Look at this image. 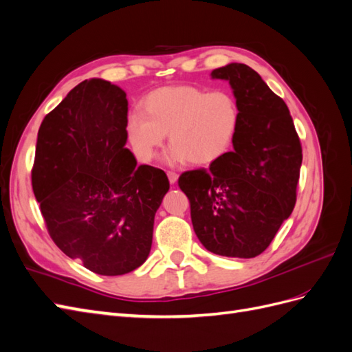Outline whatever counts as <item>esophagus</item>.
Listing matches in <instances>:
<instances>
[{
    "instance_id": "esophagus-1",
    "label": "esophagus",
    "mask_w": 352,
    "mask_h": 352,
    "mask_svg": "<svg viewBox=\"0 0 352 352\" xmlns=\"http://www.w3.org/2000/svg\"><path fill=\"white\" fill-rule=\"evenodd\" d=\"M167 177H168V182L170 184H176L177 182V173H175V172H167Z\"/></svg>"
}]
</instances>
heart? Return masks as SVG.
<instances>
[{"instance_id":"obj_1","label":"heart","mask_w":352,"mask_h":352,"mask_svg":"<svg viewBox=\"0 0 352 352\" xmlns=\"http://www.w3.org/2000/svg\"><path fill=\"white\" fill-rule=\"evenodd\" d=\"M241 109L228 91L197 87H166L145 98V113L133 110L127 117V138L141 160H151L170 136L173 145L167 163L210 164L225 155L235 141Z\"/></svg>"}]
</instances>
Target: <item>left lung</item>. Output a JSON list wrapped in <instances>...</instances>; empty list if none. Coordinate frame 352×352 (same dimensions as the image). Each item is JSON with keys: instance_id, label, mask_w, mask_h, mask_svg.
I'll list each match as a JSON object with an SVG mask.
<instances>
[{"instance_id": "1", "label": "left lung", "mask_w": 352, "mask_h": 352, "mask_svg": "<svg viewBox=\"0 0 352 352\" xmlns=\"http://www.w3.org/2000/svg\"><path fill=\"white\" fill-rule=\"evenodd\" d=\"M211 76L229 80L239 104L233 151L210 170L182 173L177 184L201 243L223 257L252 258L269 247L295 207L301 142L287 105L257 72L230 63Z\"/></svg>"}]
</instances>
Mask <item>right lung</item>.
Segmentation results:
<instances>
[{
  "label": "right lung",
  "mask_w": 352,
  "mask_h": 352,
  "mask_svg": "<svg viewBox=\"0 0 352 352\" xmlns=\"http://www.w3.org/2000/svg\"><path fill=\"white\" fill-rule=\"evenodd\" d=\"M126 123L124 91L102 79L83 80L42 120L32 167L51 239L102 276L144 264L155 211L170 188L162 168L136 166Z\"/></svg>",
  "instance_id": "obj_1"
}]
</instances>
